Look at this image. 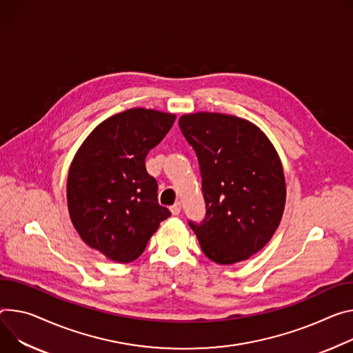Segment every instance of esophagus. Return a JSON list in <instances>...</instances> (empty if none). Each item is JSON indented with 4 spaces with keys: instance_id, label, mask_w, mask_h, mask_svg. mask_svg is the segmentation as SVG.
I'll use <instances>...</instances> for the list:
<instances>
[{
    "instance_id": "esophagus-1",
    "label": "esophagus",
    "mask_w": 353,
    "mask_h": 353,
    "mask_svg": "<svg viewBox=\"0 0 353 353\" xmlns=\"http://www.w3.org/2000/svg\"><path fill=\"white\" fill-rule=\"evenodd\" d=\"M180 211H181V205H180V203H176V204H173V205L170 207V212H172L173 215H179V214H180Z\"/></svg>"
}]
</instances>
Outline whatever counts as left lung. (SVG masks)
I'll list each match as a JSON object with an SVG mask.
<instances>
[{"label":"left lung","instance_id":"8db88e82","mask_svg":"<svg viewBox=\"0 0 353 353\" xmlns=\"http://www.w3.org/2000/svg\"><path fill=\"white\" fill-rule=\"evenodd\" d=\"M179 126L193 146L203 177L205 218L188 222L208 259L234 265L263 249L285 204L280 157L259 126L219 114L181 115Z\"/></svg>","mask_w":353,"mask_h":353}]
</instances>
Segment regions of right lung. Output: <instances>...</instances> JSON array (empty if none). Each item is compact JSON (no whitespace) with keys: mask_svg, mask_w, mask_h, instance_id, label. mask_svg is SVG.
<instances>
[{"mask_svg":"<svg viewBox=\"0 0 353 353\" xmlns=\"http://www.w3.org/2000/svg\"><path fill=\"white\" fill-rule=\"evenodd\" d=\"M174 114L131 108L92 130L68 174V207L80 238L117 263H130L170 211L157 203L145 159L170 131Z\"/></svg>","mask_w":353,"mask_h":353,"instance_id":"add662e5","label":"right lung"}]
</instances>
